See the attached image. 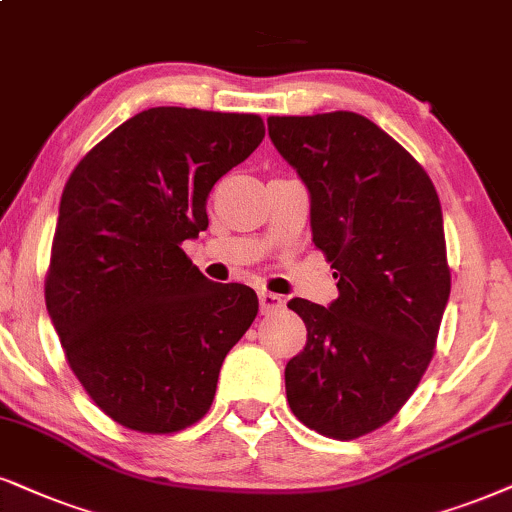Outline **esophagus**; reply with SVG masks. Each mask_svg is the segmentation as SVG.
<instances>
[{
  "label": "esophagus",
  "instance_id": "1",
  "mask_svg": "<svg viewBox=\"0 0 512 512\" xmlns=\"http://www.w3.org/2000/svg\"><path fill=\"white\" fill-rule=\"evenodd\" d=\"M283 304H286V300H283L281 295L269 293V290H262V293H260V309H262V314L278 312V309H283Z\"/></svg>",
  "mask_w": 512,
  "mask_h": 512
}]
</instances>
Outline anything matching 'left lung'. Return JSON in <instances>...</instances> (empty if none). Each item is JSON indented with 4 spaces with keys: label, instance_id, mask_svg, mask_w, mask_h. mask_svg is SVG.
Returning a JSON list of instances; mask_svg holds the SVG:
<instances>
[{
    "label": "left lung",
    "instance_id": "left-lung-1",
    "mask_svg": "<svg viewBox=\"0 0 512 512\" xmlns=\"http://www.w3.org/2000/svg\"><path fill=\"white\" fill-rule=\"evenodd\" d=\"M269 137L312 198L314 245L335 269L338 300L293 297L307 345L286 366L297 420L357 439L416 390L451 293L442 208L428 172L364 115H271Z\"/></svg>",
    "mask_w": 512,
    "mask_h": 512
}]
</instances>
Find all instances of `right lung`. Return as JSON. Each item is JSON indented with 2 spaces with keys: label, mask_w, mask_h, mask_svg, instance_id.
Returning a JSON list of instances; mask_svg holds the SVG:
<instances>
[{
  "label": "right lung",
  "mask_w": 512,
  "mask_h": 512,
  "mask_svg": "<svg viewBox=\"0 0 512 512\" xmlns=\"http://www.w3.org/2000/svg\"><path fill=\"white\" fill-rule=\"evenodd\" d=\"M252 113L148 108L77 163L58 208L44 300L73 373L115 423H198L255 321V290L200 274L181 243L208 229L212 186L262 144Z\"/></svg>",
  "instance_id": "right-lung-1"
}]
</instances>
